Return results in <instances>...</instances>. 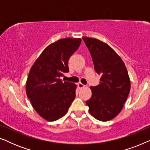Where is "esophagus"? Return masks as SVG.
<instances>
[{"mask_svg":"<svg viewBox=\"0 0 150 150\" xmlns=\"http://www.w3.org/2000/svg\"><path fill=\"white\" fill-rule=\"evenodd\" d=\"M78 87H79V89H82V88H84L85 87V85H83V84H82V83H78Z\"/></svg>","mask_w":150,"mask_h":150,"instance_id":"1","label":"esophagus"}]
</instances>
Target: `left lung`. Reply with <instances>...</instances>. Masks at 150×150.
I'll use <instances>...</instances> for the list:
<instances>
[{"label":"left lung","mask_w":150,"mask_h":150,"mask_svg":"<svg viewBox=\"0 0 150 150\" xmlns=\"http://www.w3.org/2000/svg\"><path fill=\"white\" fill-rule=\"evenodd\" d=\"M83 40L93 59L94 69L101 76L100 84L90 87L92 96L86 104L96 120L107 122L124 107L130 90V80L125 63L111 47L95 38Z\"/></svg>","instance_id":"obj_1"}]
</instances>
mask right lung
I'll list each match as a JSON object with an SVG mask.
<instances>
[{"label":"right lung","instance_id":"add662e5","mask_svg":"<svg viewBox=\"0 0 150 150\" xmlns=\"http://www.w3.org/2000/svg\"><path fill=\"white\" fill-rule=\"evenodd\" d=\"M81 38H64L49 45L32 65L26 92L35 111L49 122L62 117L76 97V85L60 79L69 71L68 60Z\"/></svg>","mask_w":150,"mask_h":150}]
</instances>
